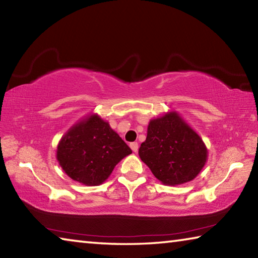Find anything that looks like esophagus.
Returning a JSON list of instances; mask_svg holds the SVG:
<instances>
[{"mask_svg": "<svg viewBox=\"0 0 258 258\" xmlns=\"http://www.w3.org/2000/svg\"><path fill=\"white\" fill-rule=\"evenodd\" d=\"M130 147H131V149H132L134 152H137L138 149H139L138 142H132V143H131V145H130Z\"/></svg>", "mask_w": 258, "mask_h": 258, "instance_id": "34e87169", "label": "esophagus"}]
</instances>
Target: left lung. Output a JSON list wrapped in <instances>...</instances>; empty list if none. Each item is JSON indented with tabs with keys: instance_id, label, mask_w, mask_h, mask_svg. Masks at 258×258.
<instances>
[{
	"instance_id": "1",
	"label": "left lung",
	"mask_w": 258,
	"mask_h": 258,
	"mask_svg": "<svg viewBox=\"0 0 258 258\" xmlns=\"http://www.w3.org/2000/svg\"><path fill=\"white\" fill-rule=\"evenodd\" d=\"M139 155L159 181L176 185L198 175L206 163L207 149L177 113L169 112L150 121Z\"/></svg>"
}]
</instances>
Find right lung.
I'll return each instance as SVG.
<instances>
[{"label":"right lung","mask_w":258,"mask_h":258,"mask_svg":"<svg viewBox=\"0 0 258 258\" xmlns=\"http://www.w3.org/2000/svg\"><path fill=\"white\" fill-rule=\"evenodd\" d=\"M130 154L131 148L109 124L92 115L61 139L56 158L73 180L86 185H99Z\"/></svg>","instance_id":"right-lung-1"}]
</instances>
